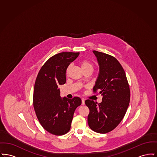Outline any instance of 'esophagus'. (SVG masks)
<instances>
[{
    "label": "esophagus",
    "instance_id": "1",
    "mask_svg": "<svg viewBox=\"0 0 157 157\" xmlns=\"http://www.w3.org/2000/svg\"><path fill=\"white\" fill-rule=\"evenodd\" d=\"M82 105H85V99H82Z\"/></svg>",
    "mask_w": 157,
    "mask_h": 157
}]
</instances>
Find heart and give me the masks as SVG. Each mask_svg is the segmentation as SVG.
<instances>
[{
  "label": "heart",
  "mask_w": 157,
  "mask_h": 157,
  "mask_svg": "<svg viewBox=\"0 0 157 157\" xmlns=\"http://www.w3.org/2000/svg\"><path fill=\"white\" fill-rule=\"evenodd\" d=\"M80 65L82 68V71L88 70V69H93V65L88 60H82L80 62ZM69 71V67L67 69V72Z\"/></svg>",
  "instance_id": "b5f03b06"
}]
</instances>
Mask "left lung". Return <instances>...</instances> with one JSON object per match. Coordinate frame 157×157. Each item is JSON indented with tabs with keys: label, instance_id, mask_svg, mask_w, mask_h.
<instances>
[{
	"label": "left lung",
	"instance_id": "left-lung-1",
	"mask_svg": "<svg viewBox=\"0 0 157 157\" xmlns=\"http://www.w3.org/2000/svg\"><path fill=\"white\" fill-rule=\"evenodd\" d=\"M99 72L94 92L102 96L99 104L87 99L88 122L94 131L105 134L115 129L124 117L130 101V90L125 72L118 60L104 53L94 51Z\"/></svg>",
	"mask_w": 157,
	"mask_h": 157
}]
</instances>
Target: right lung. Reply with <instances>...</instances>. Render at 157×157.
<instances>
[{"label":"right lung","instance_id":"add662e5","mask_svg":"<svg viewBox=\"0 0 157 157\" xmlns=\"http://www.w3.org/2000/svg\"><path fill=\"white\" fill-rule=\"evenodd\" d=\"M79 52H61L49 58L40 69L35 81L33 104L40 124L55 135L69 132L76 108L81 99L62 98L58 86L66 82V71Z\"/></svg>","mask_w":157,"mask_h":157}]
</instances>
